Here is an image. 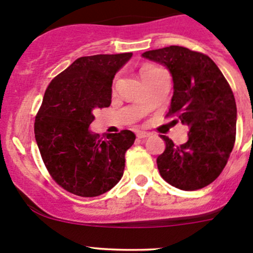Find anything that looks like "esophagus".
Wrapping results in <instances>:
<instances>
[{"label":"esophagus","mask_w":253,"mask_h":253,"mask_svg":"<svg viewBox=\"0 0 253 253\" xmlns=\"http://www.w3.org/2000/svg\"><path fill=\"white\" fill-rule=\"evenodd\" d=\"M150 133H148V132L145 131H138L137 132V138L142 139V138H147V137H149Z\"/></svg>","instance_id":"obj_1"}]
</instances>
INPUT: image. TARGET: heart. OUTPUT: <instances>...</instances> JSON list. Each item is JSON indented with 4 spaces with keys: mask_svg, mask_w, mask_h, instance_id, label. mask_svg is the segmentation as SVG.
I'll use <instances>...</instances> for the list:
<instances>
[{
    "mask_svg": "<svg viewBox=\"0 0 253 253\" xmlns=\"http://www.w3.org/2000/svg\"><path fill=\"white\" fill-rule=\"evenodd\" d=\"M150 68H153V66H145V67L142 68L141 72H143V71H147V70H150Z\"/></svg>",
    "mask_w": 253,
    "mask_h": 253,
    "instance_id": "b5f03b06",
    "label": "heart"
}]
</instances>
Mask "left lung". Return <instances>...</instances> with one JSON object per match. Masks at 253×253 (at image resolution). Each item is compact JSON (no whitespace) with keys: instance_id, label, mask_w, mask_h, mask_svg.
<instances>
[{"instance_id":"obj_1","label":"left lung","mask_w":253,"mask_h":253,"mask_svg":"<svg viewBox=\"0 0 253 253\" xmlns=\"http://www.w3.org/2000/svg\"><path fill=\"white\" fill-rule=\"evenodd\" d=\"M142 56L171 73L174 95L168 115H176L190 128L187 142L181 145L162 136L167 147L157 159L160 175L183 191L206 187L223 171L235 143L237 112L233 90L205 53L169 46L145 51Z\"/></svg>"}]
</instances>
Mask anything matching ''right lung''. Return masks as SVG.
I'll return each instance as SVG.
<instances>
[{"label": "right lung", "instance_id": "right-lung-1", "mask_svg": "<svg viewBox=\"0 0 253 253\" xmlns=\"http://www.w3.org/2000/svg\"><path fill=\"white\" fill-rule=\"evenodd\" d=\"M132 52L79 57L45 91L34 132L47 171L62 188L81 197L111 190L124 175L125 153L133 132L100 138L90 131L96 109L111 104L112 79Z\"/></svg>", "mask_w": 253, "mask_h": 253}]
</instances>
